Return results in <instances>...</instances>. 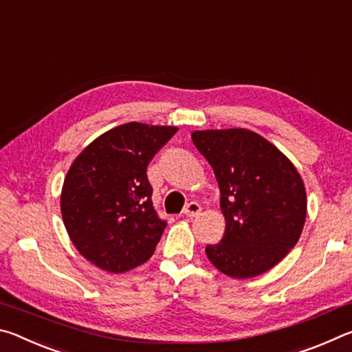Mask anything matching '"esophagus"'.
Masks as SVG:
<instances>
[{
  "label": "esophagus",
  "mask_w": 352,
  "mask_h": 352,
  "mask_svg": "<svg viewBox=\"0 0 352 352\" xmlns=\"http://www.w3.org/2000/svg\"><path fill=\"white\" fill-rule=\"evenodd\" d=\"M200 211H201V206L197 204V201H190V204H188L186 208L183 210V214L188 217H195L199 216Z\"/></svg>",
  "instance_id": "esophagus-1"
}]
</instances>
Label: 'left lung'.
I'll use <instances>...</instances> for the list:
<instances>
[{"instance_id": "8db88e82", "label": "left lung", "mask_w": 352, "mask_h": 352, "mask_svg": "<svg viewBox=\"0 0 352 352\" xmlns=\"http://www.w3.org/2000/svg\"><path fill=\"white\" fill-rule=\"evenodd\" d=\"M192 142L216 174L226 220L220 242L206 245L208 259L237 279L270 270L305 226L306 189L295 166L245 129L201 130Z\"/></svg>"}]
</instances>
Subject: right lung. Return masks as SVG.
Here are the masks:
<instances>
[{"mask_svg": "<svg viewBox=\"0 0 352 352\" xmlns=\"http://www.w3.org/2000/svg\"><path fill=\"white\" fill-rule=\"evenodd\" d=\"M177 127L129 122L94 140L65 178L63 223L79 253L122 273L151 258L166 228L153 210L147 166Z\"/></svg>", "mask_w": 352, "mask_h": 352, "instance_id": "obj_1", "label": "right lung"}]
</instances>
